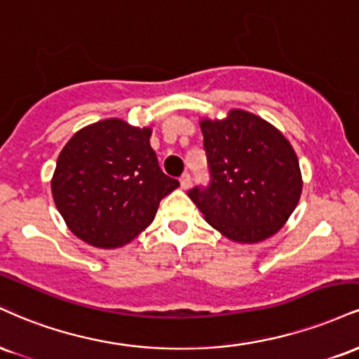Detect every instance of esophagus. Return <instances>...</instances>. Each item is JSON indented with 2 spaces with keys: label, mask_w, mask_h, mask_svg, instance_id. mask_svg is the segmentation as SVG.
Instances as JSON below:
<instances>
[{
  "label": "esophagus",
  "mask_w": 359,
  "mask_h": 359,
  "mask_svg": "<svg viewBox=\"0 0 359 359\" xmlns=\"http://www.w3.org/2000/svg\"><path fill=\"white\" fill-rule=\"evenodd\" d=\"M180 184H181V188L188 189L189 187H191V176H189L188 172H184V175L180 178Z\"/></svg>",
  "instance_id": "obj_1"
}]
</instances>
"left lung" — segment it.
<instances>
[{
  "label": "left lung",
  "mask_w": 359,
  "mask_h": 359,
  "mask_svg": "<svg viewBox=\"0 0 359 359\" xmlns=\"http://www.w3.org/2000/svg\"><path fill=\"white\" fill-rule=\"evenodd\" d=\"M210 181L188 191L205 220L235 242L272 237L287 222L302 191L290 142L254 114L229 112L201 121Z\"/></svg>",
  "instance_id": "1"
}]
</instances>
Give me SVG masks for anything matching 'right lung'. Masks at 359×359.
Here are the masks:
<instances>
[{"label":"right lung","instance_id":"right-lung-1","mask_svg":"<svg viewBox=\"0 0 359 359\" xmlns=\"http://www.w3.org/2000/svg\"><path fill=\"white\" fill-rule=\"evenodd\" d=\"M151 129L105 119L80 129L57 159L52 195L69 229L99 248H117L154 220L159 201L180 187L164 175Z\"/></svg>","mask_w":359,"mask_h":359}]
</instances>
